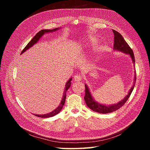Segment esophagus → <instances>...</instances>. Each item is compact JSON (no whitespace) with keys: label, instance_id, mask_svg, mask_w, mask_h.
<instances>
[{"label":"esophagus","instance_id":"34e87169","mask_svg":"<svg viewBox=\"0 0 150 150\" xmlns=\"http://www.w3.org/2000/svg\"><path fill=\"white\" fill-rule=\"evenodd\" d=\"M82 79V76H81L80 74H76L74 77V80L75 81H80Z\"/></svg>","mask_w":150,"mask_h":150}]
</instances>
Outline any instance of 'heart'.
Masks as SVG:
<instances>
[{
	"label": "heart",
	"instance_id": "b5f03b06",
	"mask_svg": "<svg viewBox=\"0 0 150 150\" xmlns=\"http://www.w3.org/2000/svg\"><path fill=\"white\" fill-rule=\"evenodd\" d=\"M87 44H96L98 42V39L96 37H94V36H91L89 37L87 39Z\"/></svg>",
	"mask_w": 150,
	"mask_h": 150
}]
</instances>
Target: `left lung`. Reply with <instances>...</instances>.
Listing matches in <instances>:
<instances>
[{
	"label": "left lung",
	"mask_w": 150,
	"mask_h": 150,
	"mask_svg": "<svg viewBox=\"0 0 150 150\" xmlns=\"http://www.w3.org/2000/svg\"><path fill=\"white\" fill-rule=\"evenodd\" d=\"M112 32L115 35L114 49L117 50V51H121L122 52H125L126 54H129V56H131V59H132L133 62L134 64L135 63L134 56L132 49H131L128 43L125 41L124 38H122V36L118 33V32H117L116 30H112ZM136 80H137V78H136V74H135L133 85L130 89L128 94L118 103L112 104V105H110V106L104 105V104H101L100 103H98L95 101L94 99L93 98L91 94V93L89 91L87 85L85 84V96L84 98L85 102L86 104H87V106L89 107V108H90L91 110H93L94 112L102 113V114H107V113H110L113 111H115L123 106L125 104V103L127 101V100L128 99V98H129L130 95L131 93H132L135 86Z\"/></svg>",
	"instance_id": "1"
}]
</instances>
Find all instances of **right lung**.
Segmentation results:
<instances>
[{"label":"right lung","mask_w":150,"mask_h":150,"mask_svg":"<svg viewBox=\"0 0 150 150\" xmlns=\"http://www.w3.org/2000/svg\"><path fill=\"white\" fill-rule=\"evenodd\" d=\"M59 28H56V29H54L52 30L51 29H43L41 30L40 31H39V33H38L36 34V35L34 36V37L30 40V41L27 44V46L24 47V49L22 50L21 54H22L23 52H24L25 51H27L28 49H29L30 47H31L33 46L37 42L38 40H39V39L42 37V36L46 33H50V32H53V31H56L57 30H58ZM72 80V78H71L69 81H67L66 84V87H65V90L64 91V93H63V97L62 98V101L59 104V106L56 110H54V111H52V112L48 113V114H45V115H35V116H38V117H52L56 115L57 114H58L59 112L61 111V110H62V108H63V106H64L65 101H66V91L68 90L70 88L71 83V81Z\"/></svg>","instance_id":"1"}]
</instances>
